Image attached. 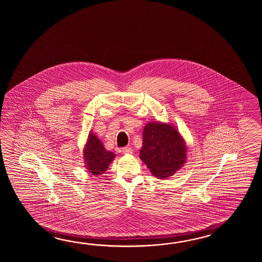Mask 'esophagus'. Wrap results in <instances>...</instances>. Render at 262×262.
I'll use <instances>...</instances> for the list:
<instances>
[{"mask_svg": "<svg viewBox=\"0 0 262 262\" xmlns=\"http://www.w3.org/2000/svg\"><path fill=\"white\" fill-rule=\"evenodd\" d=\"M123 154H132L133 152V150H132V148L131 147H128V146H126V147H123Z\"/></svg>", "mask_w": 262, "mask_h": 262, "instance_id": "1", "label": "esophagus"}]
</instances>
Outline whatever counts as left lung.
I'll return each instance as SVG.
<instances>
[{
	"instance_id": "1",
	"label": "left lung",
	"mask_w": 262,
	"mask_h": 262,
	"mask_svg": "<svg viewBox=\"0 0 262 262\" xmlns=\"http://www.w3.org/2000/svg\"><path fill=\"white\" fill-rule=\"evenodd\" d=\"M139 156L159 179L172 176L186 160V146L178 131L169 124L150 123L143 131Z\"/></svg>"
}]
</instances>
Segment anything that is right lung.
<instances>
[{
	"instance_id": "right-lung-1",
	"label": "right lung",
	"mask_w": 262,
	"mask_h": 262,
	"mask_svg": "<svg viewBox=\"0 0 262 262\" xmlns=\"http://www.w3.org/2000/svg\"><path fill=\"white\" fill-rule=\"evenodd\" d=\"M115 155L105 150L104 146L95 134H90L88 143L84 149V158L90 172L99 175L106 171Z\"/></svg>"
}]
</instances>
